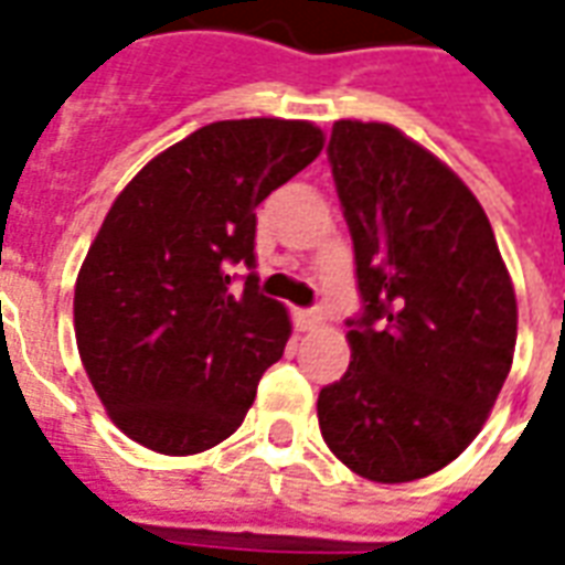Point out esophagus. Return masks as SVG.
Wrapping results in <instances>:
<instances>
[{
	"label": "esophagus",
	"mask_w": 565,
	"mask_h": 565,
	"mask_svg": "<svg viewBox=\"0 0 565 565\" xmlns=\"http://www.w3.org/2000/svg\"><path fill=\"white\" fill-rule=\"evenodd\" d=\"M318 323H320V311H318V308H299V311H296V327H299V330H302V332L315 330Z\"/></svg>",
	"instance_id": "1"
}]
</instances>
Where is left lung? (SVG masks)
<instances>
[{"label": "left lung", "instance_id": "8db88e82", "mask_svg": "<svg viewBox=\"0 0 565 565\" xmlns=\"http://www.w3.org/2000/svg\"><path fill=\"white\" fill-rule=\"evenodd\" d=\"M332 181L351 230L360 315L351 366L318 396L323 441L381 484L469 448L509 379L518 302L472 190L391 124H332Z\"/></svg>", "mask_w": 565, "mask_h": 565}]
</instances>
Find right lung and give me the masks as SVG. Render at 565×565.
Instances as JSON below:
<instances>
[{"instance_id": "1", "label": "right lung", "mask_w": 565, "mask_h": 565, "mask_svg": "<svg viewBox=\"0 0 565 565\" xmlns=\"http://www.w3.org/2000/svg\"><path fill=\"white\" fill-rule=\"evenodd\" d=\"M323 148L308 120H217L141 169L75 284V339L108 415L145 448L186 457L233 436L290 339L259 294L257 205ZM248 266L233 288L232 266Z\"/></svg>"}]
</instances>
